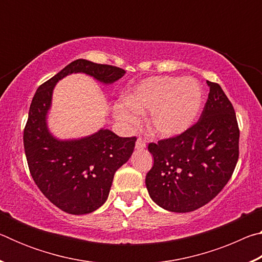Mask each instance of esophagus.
Wrapping results in <instances>:
<instances>
[{"label":"esophagus","instance_id":"1","mask_svg":"<svg viewBox=\"0 0 262 262\" xmlns=\"http://www.w3.org/2000/svg\"><path fill=\"white\" fill-rule=\"evenodd\" d=\"M145 147H147V144H145V142H144L143 140H142V139H137L136 143H135V148L139 149V150H142V149H144Z\"/></svg>","mask_w":262,"mask_h":262}]
</instances>
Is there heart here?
Wrapping results in <instances>:
<instances>
[{
  "instance_id": "heart-1",
  "label": "heart",
  "mask_w": 262,
  "mask_h": 262,
  "mask_svg": "<svg viewBox=\"0 0 262 262\" xmlns=\"http://www.w3.org/2000/svg\"><path fill=\"white\" fill-rule=\"evenodd\" d=\"M127 104L115 114L127 125H137L139 114L150 112L148 127L159 137L183 134L200 112L202 90L192 78L155 76L137 84L127 95Z\"/></svg>"
}]
</instances>
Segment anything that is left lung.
Segmentation results:
<instances>
[{
    "instance_id": "8db88e82",
    "label": "left lung",
    "mask_w": 262,
    "mask_h": 262,
    "mask_svg": "<svg viewBox=\"0 0 262 262\" xmlns=\"http://www.w3.org/2000/svg\"><path fill=\"white\" fill-rule=\"evenodd\" d=\"M207 103L199 121L183 134L149 143L154 166L145 177L150 198L173 212H189L219 194L236 167L239 128L220 84L207 81Z\"/></svg>"
}]
</instances>
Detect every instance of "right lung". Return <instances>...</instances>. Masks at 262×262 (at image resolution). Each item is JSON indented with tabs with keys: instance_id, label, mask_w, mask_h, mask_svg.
Masks as SVG:
<instances>
[{
	"instance_id": "add662e5",
	"label": "right lung",
	"mask_w": 262,
	"mask_h": 262,
	"mask_svg": "<svg viewBox=\"0 0 262 262\" xmlns=\"http://www.w3.org/2000/svg\"><path fill=\"white\" fill-rule=\"evenodd\" d=\"M73 73L90 75L112 84L125 75L114 66L78 59L38 88L24 129V150L30 173L41 193L61 210L90 214L107 200L115 171L132 156L136 137H120L101 128L77 140H59L47 127L55 84Z\"/></svg>"
}]
</instances>
